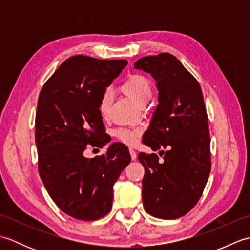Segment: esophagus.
Returning <instances> with one entry per match:
<instances>
[{
	"mask_svg": "<svg viewBox=\"0 0 250 250\" xmlns=\"http://www.w3.org/2000/svg\"><path fill=\"white\" fill-rule=\"evenodd\" d=\"M130 155H131L132 160H135L137 155H136V151L133 149V148H130Z\"/></svg>",
	"mask_w": 250,
	"mask_h": 250,
	"instance_id": "1",
	"label": "esophagus"
}]
</instances>
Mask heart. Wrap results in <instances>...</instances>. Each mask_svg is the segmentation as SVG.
I'll list each match as a JSON object with an SVG mask.
<instances>
[{
  "label": "heart",
  "instance_id": "heart-1",
  "mask_svg": "<svg viewBox=\"0 0 250 250\" xmlns=\"http://www.w3.org/2000/svg\"><path fill=\"white\" fill-rule=\"evenodd\" d=\"M121 90L134 102L144 106L149 102L152 97V84L149 79L142 74H132L121 84ZM111 102V92L108 89L104 90L100 98L99 110L102 116H106L108 113ZM142 134V129H125L118 128L114 131V135L120 142L126 145H132L137 141Z\"/></svg>",
  "mask_w": 250,
  "mask_h": 250
}]
</instances>
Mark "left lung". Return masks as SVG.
<instances>
[{
    "label": "left lung",
    "instance_id": "obj_1",
    "mask_svg": "<svg viewBox=\"0 0 250 250\" xmlns=\"http://www.w3.org/2000/svg\"><path fill=\"white\" fill-rule=\"evenodd\" d=\"M137 70L157 81L159 104L143 143L156 153H139L145 168L143 203L161 219L185 216L198 203L210 173L208 118L199 82L176 57L164 52L141 58ZM159 151V152H161Z\"/></svg>",
    "mask_w": 250,
    "mask_h": 250
}]
</instances>
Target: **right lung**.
<instances>
[{
    "label": "right lung",
    "mask_w": 250,
    "mask_h": 250,
    "mask_svg": "<svg viewBox=\"0 0 250 250\" xmlns=\"http://www.w3.org/2000/svg\"><path fill=\"white\" fill-rule=\"evenodd\" d=\"M126 60L68 58L41 90L35 116L39 173L47 192L66 215L91 221L109 213L113 186L131 162L128 147L111 144L104 155L86 158L107 139L99 110L106 87Z\"/></svg>",
    "instance_id": "obj_1"
}]
</instances>
